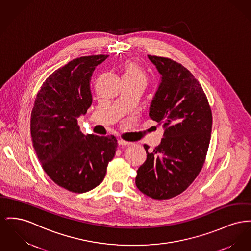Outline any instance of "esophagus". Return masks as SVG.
Instances as JSON below:
<instances>
[{"label": "esophagus", "instance_id": "esophagus-1", "mask_svg": "<svg viewBox=\"0 0 251 251\" xmlns=\"http://www.w3.org/2000/svg\"><path fill=\"white\" fill-rule=\"evenodd\" d=\"M118 143L119 146H129V145L132 144L131 142H128V141H125V140H122V139H119Z\"/></svg>", "mask_w": 251, "mask_h": 251}]
</instances>
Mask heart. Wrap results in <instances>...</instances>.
<instances>
[{
	"instance_id": "1",
	"label": "heart",
	"mask_w": 251,
	"mask_h": 251,
	"mask_svg": "<svg viewBox=\"0 0 251 251\" xmlns=\"http://www.w3.org/2000/svg\"><path fill=\"white\" fill-rule=\"evenodd\" d=\"M123 76H129L133 78H139L145 80V75L140 70V68L134 63H128L125 66V72Z\"/></svg>"
}]
</instances>
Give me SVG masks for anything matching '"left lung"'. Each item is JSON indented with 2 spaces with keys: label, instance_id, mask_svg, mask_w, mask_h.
I'll return each mask as SVG.
<instances>
[{
  "label": "left lung",
  "instance_id": "8db88e82",
  "mask_svg": "<svg viewBox=\"0 0 251 251\" xmlns=\"http://www.w3.org/2000/svg\"><path fill=\"white\" fill-rule=\"evenodd\" d=\"M160 76L149 116L162 123L163 138L137 170L135 185L149 197L165 200L184 192L198 176L209 145L212 116L198 80L173 59L148 56Z\"/></svg>",
  "mask_w": 251,
  "mask_h": 251
}]
</instances>
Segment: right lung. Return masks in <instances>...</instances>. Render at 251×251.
I'll return each mask as SVG.
<instances>
[{"label": "right lung", "mask_w": 251, "mask_h": 251, "mask_svg": "<svg viewBox=\"0 0 251 251\" xmlns=\"http://www.w3.org/2000/svg\"><path fill=\"white\" fill-rule=\"evenodd\" d=\"M107 55L76 58L50 75L31 113L33 147L43 169L59 187L82 193L99 186L118 141L114 135H85L77 118L92 104L90 78Z\"/></svg>", "instance_id": "obj_1"}]
</instances>
